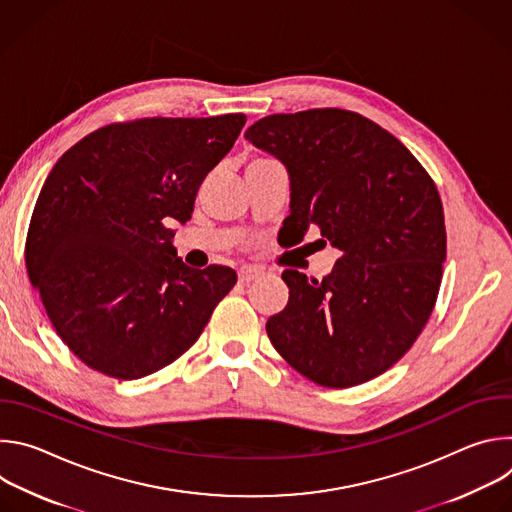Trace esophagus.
Here are the masks:
<instances>
[{
	"mask_svg": "<svg viewBox=\"0 0 512 512\" xmlns=\"http://www.w3.org/2000/svg\"><path fill=\"white\" fill-rule=\"evenodd\" d=\"M265 273L261 271V269H257V267H243L241 271H239V281L241 283H251V281H257V279H261Z\"/></svg>",
	"mask_w": 512,
	"mask_h": 512,
	"instance_id": "1",
	"label": "esophagus"
}]
</instances>
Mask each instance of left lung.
<instances>
[{"label": "left lung", "mask_w": 512, "mask_h": 512, "mask_svg": "<svg viewBox=\"0 0 512 512\" xmlns=\"http://www.w3.org/2000/svg\"><path fill=\"white\" fill-rule=\"evenodd\" d=\"M245 137L289 172L291 231L302 241L318 227L340 251L322 281L281 273L289 300L267 320L271 344L328 389L379 377L413 346L440 291V192L395 135L354 111L267 115Z\"/></svg>", "instance_id": "1"}]
</instances>
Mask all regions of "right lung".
I'll return each mask as SVG.
<instances>
[{"label": "right lung", "instance_id": "add662e5", "mask_svg": "<svg viewBox=\"0 0 512 512\" xmlns=\"http://www.w3.org/2000/svg\"><path fill=\"white\" fill-rule=\"evenodd\" d=\"M247 117H145L105 125L50 170L26 267L46 314L89 369L119 381L180 358L233 285L231 267L192 269L170 223L192 216L206 174Z\"/></svg>", "mask_w": 512, "mask_h": 512}]
</instances>
